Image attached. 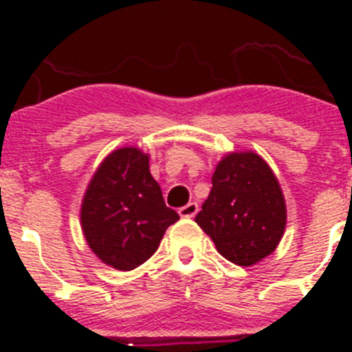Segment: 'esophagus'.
I'll return each instance as SVG.
<instances>
[{
	"label": "esophagus",
	"instance_id": "obj_1",
	"mask_svg": "<svg viewBox=\"0 0 352 352\" xmlns=\"http://www.w3.org/2000/svg\"><path fill=\"white\" fill-rule=\"evenodd\" d=\"M199 211V206L197 203H188L186 206L179 208V217H183V219H192V217H195V213Z\"/></svg>",
	"mask_w": 352,
	"mask_h": 352
}]
</instances>
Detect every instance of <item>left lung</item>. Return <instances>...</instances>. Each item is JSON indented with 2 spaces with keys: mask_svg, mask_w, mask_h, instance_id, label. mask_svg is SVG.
<instances>
[{
  "mask_svg": "<svg viewBox=\"0 0 352 352\" xmlns=\"http://www.w3.org/2000/svg\"><path fill=\"white\" fill-rule=\"evenodd\" d=\"M211 183L195 222L217 250L238 266L268 257L287 220L284 194L268 164L252 151H234L219 162Z\"/></svg>",
  "mask_w": 352,
  "mask_h": 352,
  "instance_id": "8db88e82",
  "label": "left lung"
}]
</instances>
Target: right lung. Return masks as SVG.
I'll return each instance as SVG.
<instances>
[{"label":"right lung","mask_w":352,"mask_h":352,"mask_svg":"<svg viewBox=\"0 0 352 352\" xmlns=\"http://www.w3.org/2000/svg\"><path fill=\"white\" fill-rule=\"evenodd\" d=\"M179 214L166 206L149 157L125 146L104 158L80 206L84 238L102 263L130 272L153 256Z\"/></svg>","instance_id":"add662e5"}]
</instances>
